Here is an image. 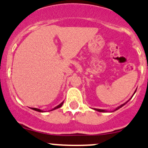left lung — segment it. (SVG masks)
<instances>
[{
  "label": "left lung",
  "instance_id": "left-lung-1",
  "mask_svg": "<svg viewBox=\"0 0 148 148\" xmlns=\"http://www.w3.org/2000/svg\"><path fill=\"white\" fill-rule=\"evenodd\" d=\"M135 92H136V90H135V92H134L133 95H135ZM131 98H132V97H131ZM131 98H130V99H131ZM130 99H129V100H128V101H127V102H125V103H124V104H121V105H120V106H119V107H117V108H116V109H114V110H113V112L116 111V110H119V109H120V108H121V107H123V106H124V105H125V104H127V103L128 102H129V101H130ZM94 110H96V111H98V112H107V110H101V109H95V108H94Z\"/></svg>",
  "mask_w": 148,
  "mask_h": 148
}]
</instances>
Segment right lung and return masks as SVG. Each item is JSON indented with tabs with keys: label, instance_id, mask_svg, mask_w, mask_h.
<instances>
[{
	"label": "right lung",
	"instance_id": "1",
	"mask_svg": "<svg viewBox=\"0 0 148 148\" xmlns=\"http://www.w3.org/2000/svg\"><path fill=\"white\" fill-rule=\"evenodd\" d=\"M64 104V102H62V103H61V104H59V105H57L56 107H55L54 108H53V110H56V109H58V108H60V107H62V104ZM31 109H32V110H35V111L39 112H44V111H43V110H40V109H37V108H31Z\"/></svg>",
	"mask_w": 148,
	"mask_h": 148
}]
</instances>
